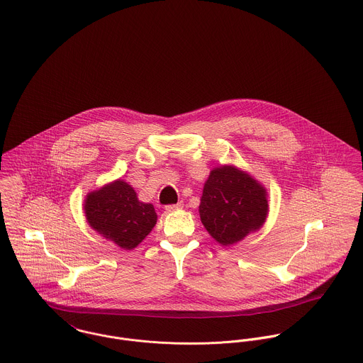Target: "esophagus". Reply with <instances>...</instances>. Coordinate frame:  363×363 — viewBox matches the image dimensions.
<instances>
[{
  "mask_svg": "<svg viewBox=\"0 0 363 363\" xmlns=\"http://www.w3.org/2000/svg\"><path fill=\"white\" fill-rule=\"evenodd\" d=\"M180 208H183V202L180 201V202H177V203H173V205H166L165 209L167 212H173V211H177V209H180Z\"/></svg>",
  "mask_w": 363,
  "mask_h": 363,
  "instance_id": "1",
  "label": "esophagus"
}]
</instances>
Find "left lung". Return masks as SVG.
Instances as JSON below:
<instances>
[{
    "label": "left lung",
    "instance_id": "obj_1",
    "mask_svg": "<svg viewBox=\"0 0 363 363\" xmlns=\"http://www.w3.org/2000/svg\"><path fill=\"white\" fill-rule=\"evenodd\" d=\"M264 186L234 166L211 170L199 203L201 222L222 245H233L259 230L267 216Z\"/></svg>",
    "mask_w": 363,
    "mask_h": 363
}]
</instances>
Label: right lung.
<instances>
[{
    "label": "right lung",
    "instance_id": "1",
    "mask_svg": "<svg viewBox=\"0 0 363 363\" xmlns=\"http://www.w3.org/2000/svg\"><path fill=\"white\" fill-rule=\"evenodd\" d=\"M84 213L94 230L123 250L135 248L157 225L154 205L138 201L132 186L121 179L89 193Z\"/></svg>",
    "mask_w": 363,
    "mask_h": 363
}]
</instances>
